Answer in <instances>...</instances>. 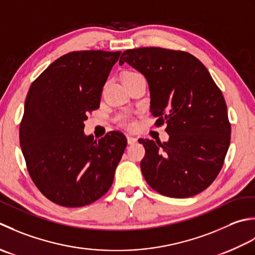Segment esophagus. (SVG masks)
I'll return each instance as SVG.
<instances>
[{"mask_svg":"<svg viewBox=\"0 0 255 255\" xmlns=\"http://www.w3.org/2000/svg\"><path fill=\"white\" fill-rule=\"evenodd\" d=\"M137 142V138H135L133 136H128V143L131 145V144H135Z\"/></svg>","mask_w":255,"mask_h":255,"instance_id":"obj_1","label":"esophagus"}]
</instances>
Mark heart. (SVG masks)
I'll return each mask as SVG.
<instances>
[{"instance_id":"b5f03b06","label":"heart","mask_w":255,"mask_h":255,"mask_svg":"<svg viewBox=\"0 0 255 255\" xmlns=\"http://www.w3.org/2000/svg\"><path fill=\"white\" fill-rule=\"evenodd\" d=\"M134 75H137V74H136V72L128 71V72H126V74H124L123 78L124 77H131V76H134ZM121 126L123 128H133L135 127V121L133 120L131 117L124 116V117L121 118Z\"/></svg>"}]
</instances>
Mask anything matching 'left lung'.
Returning <instances> with one entry per match:
<instances>
[{"mask_svg": "<svg viewBox=\"0 0 255 255\" xmlns=\"http://www.w3.org/2000/svg\"><path fill=\"white\" fill-rule=\"evenodd\" d=\"M146 78L156 127L167 124V142L138 139L145 156L141 170L160 195L188 198L216 179L230 145L231 124L221 90L195 56L181 50L142 47L123 51Z\"/></svg>", "mask_w": 255, "mask_h": 255, "instance_id": "8db88e82", "label": "left lung"}]
</instances>
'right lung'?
Masks as SVG:
<instances>
[{"mask_svg": "<svg viewBox=\"0 0 255 255\" xmlns=\"http://www.w3.org/2000/svg\"><path fill=\"white\" fill-rule=\"evenodd\" d=\"M121 51H72L50 64L30 85L19 124L28 174L46 198L84 207L110 189L127 137L112 131L84 133L88 112L100 106L103 86Z\"/></svg>", "mask_w": 255, "mask_h": 255, "instance_id": "obj_1", "label": "right lung"}]
</instances>
